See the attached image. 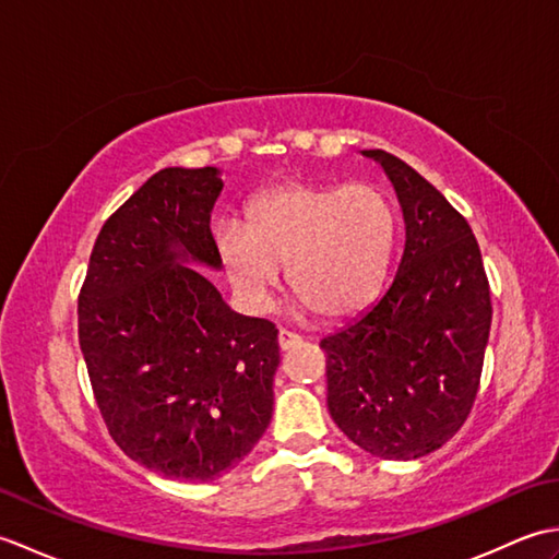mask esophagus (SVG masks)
Masks as SVG:
<instances>
[{"mask_svg": "<svg viewBox=\"0 0 559 559\" xmlns=\"http://www.w3.org/2000/svg\"><path fill=\"white\" fill-rule=\"evenodd\" d=\"M302 343V336L295 334V331H288V329H281L278 331V346L281 350H290L295 346H300Z\"/></svg>", "mask_w": 559, "mask_h": 559, "instance_id": "34e87169", "label": "esophagus"}]
</instances>
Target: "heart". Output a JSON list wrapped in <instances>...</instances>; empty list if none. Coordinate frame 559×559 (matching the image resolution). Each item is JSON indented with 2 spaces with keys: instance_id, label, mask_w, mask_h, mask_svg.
Listing matches in <instances>:
<instances>
[{
  "instance_id": "obj_1",
  "label": "heart",
  "mask_w": 559,
  "mask_h": 559,
  "mask_svg": "<svg viewBox=\"0 0 559 559\" xmlns=\"http://www.w3.org/2000/svg\"><path fill=\"white\" fill-rule=\"evenodd\" d=\"M396 211L370 182L271 187L249 201L245 225L216 230L221 264L249 310L269 307L288 264V286L319 317L362 310L386 276Z\"/></svg>"
}]
</instances>
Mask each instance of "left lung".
<instances>
[{
    "mask_svg": "<svg viewBox=\"0 0 559 559\" xmlns=\"http://www.w3.org/2000/svg\"><path fill=\"white\" fill-rule=\"evenodd\" d=\"M389 175L406 247L386 293L322 338L326 403L350 442L379 459L447 444L476 401L492 324L490 283L468 221L408 163L362 151Z\"/></svg>",
    "mask_w": 559,
    "mask_h": 559,
    "instance_id": "left-lung-1",
    "label": "left lung"
}]
</instances>
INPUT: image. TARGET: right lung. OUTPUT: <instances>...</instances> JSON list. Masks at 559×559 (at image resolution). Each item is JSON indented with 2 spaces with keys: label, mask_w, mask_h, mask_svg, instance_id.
Wrapping results in <instances>:
<instances>
[{
  "label": "right lung",
  "mask_w": 559,
  "mask_h": 559,
  "mask_svg": "<svg viewBox=\"0 0 559 559\" xmlns=\"http://www.w3.org/2000/svg\"><path fill=\"white\" fill-rule=\"evenodd\" d=\"M216 168H165L105 221L79 293V346L110 437L175 480H213L266 432L278 329L182 261L218 269Z\"/></svg>",
  "instance_id": "add662e5"
}]
</instances>
